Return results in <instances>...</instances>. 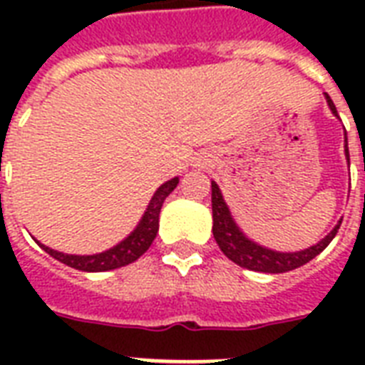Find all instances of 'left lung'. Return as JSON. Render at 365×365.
Returning a JSON list of instances; mask_svg holds the SVG:
<instances>
[{
  "instance_id": "obj_1",
  "label": "left lung",
  "mask_w": 365,
  "mask_h": 365,
  "mask_svg": "<svg viewBox=\"0 0 365 365\" xmlns=\"http://www.w3.org/2000/svg\"><path fill=\"white\" fill-rule=\"evenodd\" d=\"M326 100H328L329 110L337 115L335 104L331 102V98H329L328 94H326ZM345 151L346 159H349V143H346V138ZM212 217H214L212 233H214V239H216L220 250L227 255L229 259L235 261L237 265L257 272H286L294 271V269H297V267L301 265H305V263H309L311 259H314V257L334 240V237L337 235V231H339L341 227L339 222L328 237H324L318 244H314L311 248L301 250V252H292V254L272 252V250L263 248L259 244L252 242V240H248L244 237L242 231L237 227V223L233 222V217L229 214V208L227 205H225V200H223L222 191H220V187H217L214 182H212Z\"/></svg>"
}]
</instances>
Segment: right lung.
<instances>
[{"label": "right lung", "instance_id": "right-lung-1", "mask_svg": "<svg viewBox=\"0 0 365 365\" xmlns=\"http://www.w3.org/2000/svg\"><path fill=\"white\" fill-rule=\"evenodd\" d=\"M178 178L170 180V182L163 183L157 191H155L153 199L149 202L148 210L143 214L142 222L138 223V227L134 229V233H130V237H126L121 244H117L108 252H102V254L96 255H70L62 254V252H56V250H51L47 246L39 244L47 254H51L54 259L62 261L68 267H73L77 271H87V272H102V271H111V269H119V267H125L128 263H134V261L143 255L149 250L151 242L157 237V231H159V214L160 208H163V202L168 195L176 189Z\"/></svg>", "mask_w": 365, "mask_h": 365}]
</instances>
